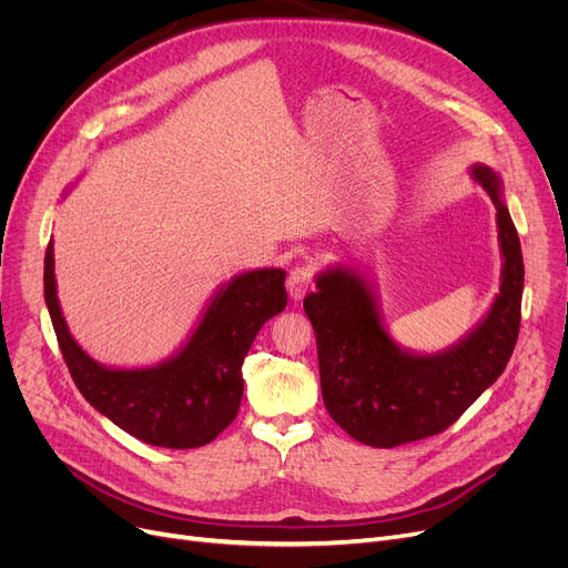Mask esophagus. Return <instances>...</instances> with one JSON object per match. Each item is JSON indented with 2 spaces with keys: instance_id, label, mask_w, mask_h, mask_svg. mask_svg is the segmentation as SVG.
I'll use <instances>...</instances> for the list:
<instances>
[{
  "instance_id": "esophagus-1",
  "label": "esophagus",
  "mask_w": 568,
  "mask_h": 568,
  "mask_svg": "<svg viewBox=\"0 0 568 568\" xmlns=\"http://www.w3.org/2000/svg\"><path fill=\"white\" fill-rule=\"evenodd\" d=\"M311 285H313V276H311V271L306 266H297V268L290 271L287 292H290L292 302H302L306 292L311 290Z\"/></svg>"
}]
</instances>
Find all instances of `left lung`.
<instances>
[{
  "label": "left lung",
  "mask_w": 568,
  "mask_h": 568,
  "mask_svg": "<svg viewBox=\"0 0 568 568\" xmlns=\"http://www.w3.org/2000/svg\"><path fill=\"white\" fill-rule=\"evenodd\" d=\"M470 178L496 207L500 287L489 311L458 342L433 353L400 346L384 321L379 295L361 266L329 264L316 276L304 311L316 332L323 403L353 439L376 449L449 428L506 369L519 334L524 262L517 229L494 168Z\"/></svg>",
  "instance_id": "left-lung-1"
}]
</instances>
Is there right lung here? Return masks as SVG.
I'll return each instance as SVG.
<instances>
[{
  "instance_id": "1",
  "label": "right lung",
  "mask_w": 568,
  "mask_h": 568,
  "mask_svg": "<svg viewBox=\"0 0 568 568\" xmlns=\"http://www.w3.org/2000/svg\"><path fill=\"white\" fill-rule=\"evenodd\" d=\"M44 300L62 358L89 405L146 445L194 449L213 443L236 418L245 355L262 325L285 308L287 292L283 268L236 273L215 290L168 358L140 367L102 365L72 337L58 300L53 236L44 257Z\"/></svg>"
}]
</instances>
